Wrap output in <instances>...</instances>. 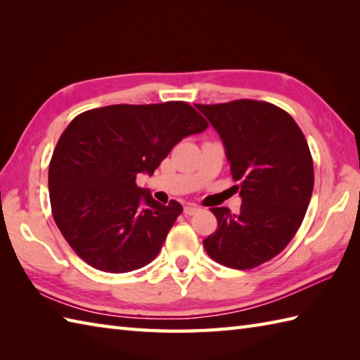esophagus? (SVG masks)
I'll list each match as a JSON object with an SVG mask.
<instances>
[{"label":"esophagus","instance_id":"1","mask_svg":"<svg viewBox=\"0 0 360 360\" xmlns=\"http://www.w3.org/2000/svg\"><path fill=\"white\" fill-rule=\"evenodd\" d=\"M196 212H200V207L196 204H187L184 207V213L186 215H195Z\"/></svg>","mask_w":360,"mask_h":360}]
</instances>
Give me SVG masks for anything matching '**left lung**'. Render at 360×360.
Masks as SVG:
<instances>
[{"label": "left lung", "mask_w": 360, "mask_h": 360, "mask_svg": "<svg viewBox=\"0 0 360 360\" xmlns=\"http://www.w3.org/2000/svg\"><path fill=\"white\" fill-rule=\"evenodd\" d=\"M223 141L241 209L213 207L218 227L204 240L212 259L252 269L278 255L294 238L314 188V165L302 129L278 106L233 101L196 105Z\"/></svg>", "instance_id": "8db88e82"}]
</instances>
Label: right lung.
Here are the masks:
<instances>
[{
	"instance_id": "1",
	"label": "right lung",
	"mask_w": 360,
	"mask_h": 360,
	"mask_svg": "<svg viewBox=\"0 0 360 360\" xmlns=\"http://www.w3.org/2000/svg\"><path fill=\"white\" fill-rule=\"evenodd\" d=\"M207 122L186 102L110 105L79 114L49 164L52 217L68 244L94 269L124 274L151 263L182 213L137 187L176 143Z\"/></svg>"
}]
</instances>
